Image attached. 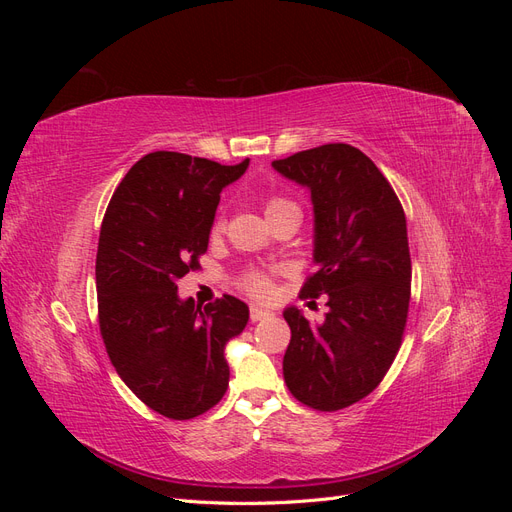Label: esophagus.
<instances>
[{"mask_svg":"<svg viewBox=\"0 0 512 512\" xmlns=\"http://www.w3.org/2000/svg\"><path fill=\"white\" fill-rule=\"evenodd\" d=\"M271 316H273L271 309H262V307H258V305H252V309H250V318H252V322L265 320V318H271Z\"/></svg>","mask_w":512,"mask_h":512,"instance_id":"34e87169","label":"esophagus"}]
</instances>
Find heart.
Returning <instances> with one entry per match:
<instances>
[{
    "instance_id": "1",
    "label": "heart",
    "mask_w": 512,
    "mask_h": 512,
    "mask_svg": "<svg viewBox=\"0 0 512 512\" xmlns=\"http://www.w3.org/2000/svg\"><path fill=\"white\" fill-rule=\"evenodd\" d=\"M290 209H299L294 203H290L288 198H282V196H271L267 203H265V213H267V220H271L273 215L277 213H284V211H290ZM222 228V220L215 222V230ZM241 286L245 292H250L252 297H267V294L271 292V284H269V277L262 273V271H247L241 275Z\"/></svg>"
}]
</instances>
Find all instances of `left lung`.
<instances>
[{
	"instance_id": "1",
	"label": "left lung",
	"mask_w": 512,
	"mask_h": 512,
	"mask_svg": "<svg viewBox=\"0 0 512 512\" xmlns=\"http://www.w3.org/2000/svg\"><path fill=\"white\" fill-rule=\"evenodd\" d=\"M314 205V262L301 297L327 294L322 324L286 307L284 380L301 404L335 412L367 397L401 346L412 262L406 215L391 183L363 151L331 143L271 164Z\"/></svg>"
}]
</instances>
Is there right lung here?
<instances>
[{
	"mask_svg": "<svg viewBox=\"0 0 512 512\" xmlns=\"http://www.w3.org/2000/svg\"><path fill=\"white\" fill-rule=\"evenodd\" d=\"M250 160L222 166L177 151H153L121 179L108 203L96 256L98 318L119 378L173 421H188L224 397V348L250 309L230 294L196 305L177 280L207 252L220 192Z\"/></svg>",
	"mask_w": 512,
	"mask_h": 512,
	"instance_id": "obj_1",
	"label": "right lung"
}]
</instances>
